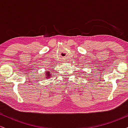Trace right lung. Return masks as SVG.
Returning <instances> with one entry per match:
<instances>
[{
    "label": "right lung",
    "instance_id": "add662e5",
    "mask_svg": "<svg viewBox=\"0 0 128 128\" xmlns=\"http://www.w3.org/2000/svg\"><path fill=\"white\" fill-rule=\"evenodd\" d=\"M47 74H46V75L47 76H49V75H50V73L49 72H47ZM48 78H49V77H48Z\"/></svg>",
    "mask_w": 128,
    "mask_h": 128
}]
</instances>
